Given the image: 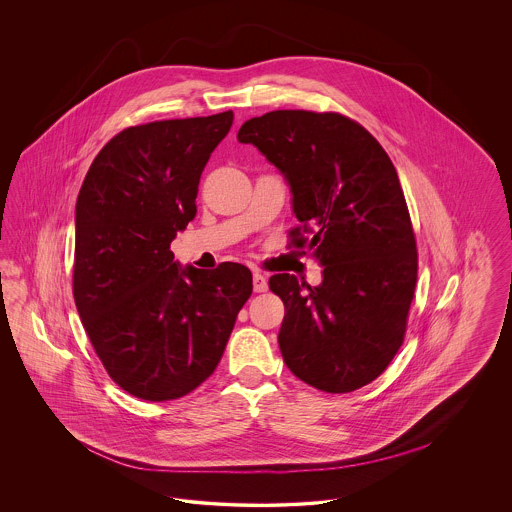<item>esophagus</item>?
Listing matches in <instances>:
<instances>
[{"instance_id": "1", "label": "esophagus", "mask_w": 512, "mask_h": 512, "mask_svg": "<svg viewBox=\"0 0 512 512\" xmlns=\"http://www.w3.org/2000/svg\"><path fill=\"white\" fill-rule=\"evenodd\" d=\"M253 290L257 293L267 292L268 290L267 278L261 272L253 274Z\"/></svg>"}]
</instances>
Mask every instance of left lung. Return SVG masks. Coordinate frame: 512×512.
I'll return each mask as SVG.
<instances>
[{
  "instance_id": "left-lung-1",
  "label": "left lung",
  "mask_w": 512,
  "mask_h": 512,
  "mask_svg": "<svg viewBox=\"0 0 512 512\" xmlns=\"http://www.w3.org/2000/svg\"><path fill=\"white\" fill-rule=\"evenodd\" d=\"M238 140L284 174L301 222L292 244L324 267L315 288L288 272L268 280L286 307L284 363L317 390H359L399 351L416 286V242L397 171L376 138L340 113L270 111L245 121Z\"/></svg>"
}]
</instances>
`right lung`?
Segmentation results:
<instances>
[{"label": "right lung", "instance_id": "right-lung-1", "mask_svg": "<svg viewBox=\"0 0 512 512\" xmlns=\"http://www.w3.org/2000/svg\"><path fill=\"white\" fill-rule=\"evenodd\" d=\"M232 122L226 111L130 126L78 192L74 303L107 374L138 399L171 401L203 384L253 292L244 265L180 267L171 251Z\"/></svg>", "mask_w": 512, "mask_h": 512}]
</instances>
